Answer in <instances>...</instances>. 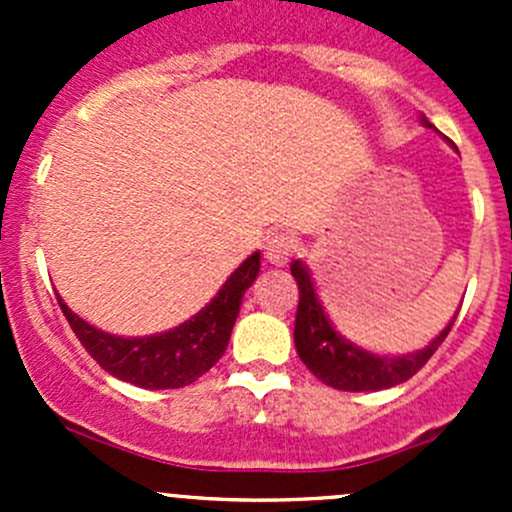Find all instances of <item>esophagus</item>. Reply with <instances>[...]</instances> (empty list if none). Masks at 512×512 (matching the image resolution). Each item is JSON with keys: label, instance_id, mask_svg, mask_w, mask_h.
Segmentation results:
<instances>
[{"label": "esophagus", "instance_id": "esophagus-1", "mask_svg": "<svg viewBox=\"0 0 512 512\" xmlns=\"http://www.w3.org/2000/svg\"><path fill=\"white\" fill-rule=\"evenodd\" d=\"M294 250H297V242H294L289 235H285V232H280V235H272L270 240H267L265 257L270 265L282 267V265H287L289 257L294 255Z\"/></svg>", "mask_w": 512, "mask_h": 512}]
</instances>
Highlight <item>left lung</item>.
Listing matches in <instances>:
<instances>
[{
    "label": "left lung",
    "instance_id": "1",
    "mask_svg": "<svg viewBox=\"0 0 512 512\" xmlns=\"http://www.w3.org/2000/svg\"><path fill=\"white\" fill-rule=\"evenodd\" d=\"M423 123L431 126L426 118H423ZM289 270H292V277L299 289L297 319H294V347H297V354L304 361V366L322 384L332 386V389L379 391L404 384L416 371L426 366V361L436 354V349L441 347L443 339L451 332L453 322H456V317H453V322L426 349H418L416 354L379 356L364 352V349L347 342L342 334L334 332L302 262L294 260Z\"/></svg>",
    "mask_w": 512,
    "mask_h": 512
}]
</instances>
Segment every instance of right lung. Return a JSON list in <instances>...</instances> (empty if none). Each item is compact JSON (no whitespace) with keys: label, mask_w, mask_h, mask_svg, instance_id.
<instances>
[{"label":"right lung","mask_w":512,"mask_h":512,"mask_svg":"<svg viewBox=\"0 0 512 512\" xmlns=\"http://www.w3.org/2000/svg\"><path fill=\"white\" fill-rule=\"evenodd\" d=\"M260 272V252L247 257L230 277L213 302L180 327L151 337H113L98 332L76 317L59 299V307L81 347L96 359L103 371L141 389H180L198 381L218 364L230 342L232 327L240 314L245 289Z\"/></svg>","instance_id":"add662e5"}]
</instances>
